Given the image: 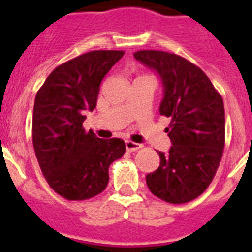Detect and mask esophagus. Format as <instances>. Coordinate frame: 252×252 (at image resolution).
Masks as SVG:
<instances>
[{"label":"esophagus","instance_id":"esophagus-1","mask_svg":"<svg viewBox=\"0 0 252 252\" xmlns=\"http://www.w3.org/2000/svg\"><path fill=\"white\" fill-rule=\"evenodd\" d=\"M125 144H126V149H127L128 151H136V150H139L140 148H141V145H140V144H136V142L130 141V140H127V141L125 142Z\"/></svg>","mask_w":252,"mask_h":252}]
</instances>
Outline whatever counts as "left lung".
Returning a JSON list of instances; mask_svg holds the SVG:
<instances>
[{
  "mask_svg": "<svg viewBox=\"0 0 252 252\" xmlns=\"http://www.w3.org/2000/svg\"><path fill=\"white\" fill-rule=\"evenodd\" d=\"M133 57L161 78L159 111L170 119L165 131L173 146L166 154L159 151L160 165L146 175V184L162 201L188 203L208 188L222 159L223 99L206 73L179 55L139 50Z\"/></svg>",
  "mask_w": 252,
  "mask_h": 252,
  "instance_id": "left-lung-1",
  "label": "left lung"
}]
</instances>
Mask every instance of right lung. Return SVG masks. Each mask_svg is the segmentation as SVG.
<instances>
[{"mask_svg":"<svg viewBox=\"0 0 252 252\" xmlns=\"http://www.w3.org/2000/svg\"><path fill=\"white\" fill-rule=\"evenodd\" d=\"M122 50H93L60 64L36 93L32 144L46 182L68 201H84L108 184V168L125 154L121 139H99L83 128L104 75Z\"/></svg>","mask_w":252,"mask_h":252,"instance_id":"right-lung-1","label":"right lung"}]
</instances>
